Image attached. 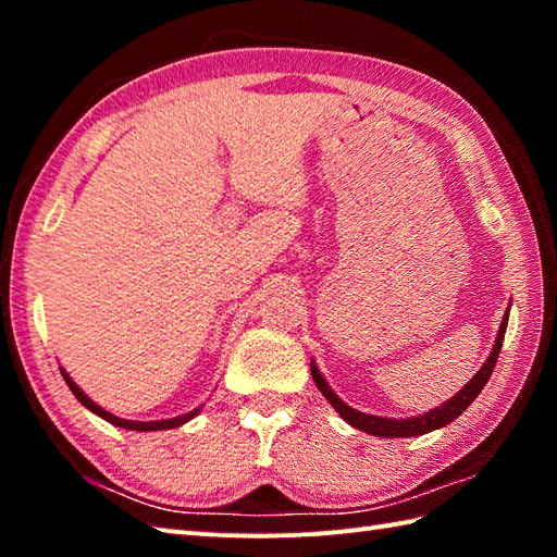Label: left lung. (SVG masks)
Instances as JSON below:
<instances>
[{"label": "left lung", "mask_w": 557, "mask_h": 557, "mask_svg": "<svg viewBox=\"0 0 557 557\" xmlns=\"http://www.w3.org/2000/svg\"><path fill=\"white\" fill-rule=\"evenodd\" d=\"M507 318H510V309L505 311L503 315V323L498 330V337H495V345L493 351L488 354L486 363L481 366V371L471 377V381L459 389L455 397H449L447 401H443L441 407H435L431 411L421 413V417H411V419H385V417H373V413H363L351 409L349 405H345L335 393L333 387L325 383V377L318 371V366L311 361V375H313V383L315 387L321 389L323 397L333 405V409L339 413L342 419H345L354 429H359L369 435H377V437H413V435H423V433H431L435 429H443V425L453 423L459 413H465V409L471 405L479 397V393L483 389V385L488 383V377L495 369V361H498V354L503 347V339H505V330H507Z\"/></svg>", "instance_id": "left-lung-1"}]
</instances>
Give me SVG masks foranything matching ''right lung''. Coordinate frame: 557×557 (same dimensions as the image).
<instances>
[{
  "label": "right lung",
  "instance_id": "1",
  "mask_svg": "<svg viewBox=\"0 0 557 557\" xmlns=\"http://www.w3.org/2000/svg\"><path fill=\"white\" fill-rule=\"evenodd\" d=\"M62 375H64V381H66L69 389H71V393H74V397L81 401L83 407L90 409L92 413H98V417H102L104 421H110L112 425H120V429H126V431H168V429H176V425L191 421V419L196 417V413L200 411V407H198V409H194V411L182 413V417L162 419V421H128V419H120V417H114V413H110V411H104L102 407H98L96 401H92L74 381H71L69 373H66L64 369H62Z\"/></svg>",
  "mask_w": 557,
  "mask_h": 557
}]
</instances>
